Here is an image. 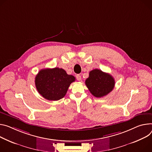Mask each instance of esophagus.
<instances>
[{"mask_svg": "<svg viewBox=\"0 0 152 152\" xmlns=\"http://www.w3.org/2000/svg\"><path fill=\"white\" fill-rule=\"evenodd\" d=\"M76 79H77V80L80 81V80H81V76H80L79 75H76Z\"/></svg>", "mask_w": 152, "mask_h": 152, "instance_id": "obj_1", "label": "esophagus"}]
</instances>
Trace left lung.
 Returning a JSON list of instances; mask_svg holds the SVG:
<instances>
[{"mask_svg":"<svg viewBox=\"0 0 152 152\" xmlns=\"http://www.w3.org/2000/svg\"><path fill=\"white\" fill-rule=\"evenodd\" d=\"M114 78L99 69L90 72L86 85L90 93L96 98H102L111 92L115 87Z\"/></svg>","mask_w":152,"mask_h":152,"instance_id":"obj_1","label":"left lung"}]
</instances>
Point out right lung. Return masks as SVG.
Here are the masks:
<instances>
[{
  "label": "right lung",
  "mask_w": 152,
  "mask_h": 152,
  "mask_svg": "<svg viewBox=\"0 0 152 152\" xmlns=\"http://www.w3.org/2000/svg\"><path fill=\"white\" fill-rule=\"evenodd\" d=\"M75 79V76L68 75L62 68H45L36 75L35 85L37 91L45 99L58 101L64 97Z\"/></svg>",
  "instance_id": "right-lung-1"
}]
</instances>
